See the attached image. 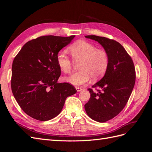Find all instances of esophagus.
<instances>
[{
    "label": "esophagus",
    "instance_id": "34e87169",
    "mask_svg": "<svg viewBox=\"0 0 152 152\" xmlns=\"http://www.w3.org/2000/svg\"><path fill=\"white\" fill-rule=\"evenodd\" d=\"M75 89H76L77 92H80V91H81L82 90V88H80V87H76Z\"/></svg>",
    "mask_w": 152,
    "mask_h": 152
}]
</instances>
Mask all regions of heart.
<instances>
[{
  "instance_id": "obj_1",
  "label": "heart",
  "mask_w": 152,
  "mask_h": 152,
  "mask_svg": "<svg viewBox=\"0 0 152 152\" xmlns=\"http://www.w3.org/2000/svg\"><path fill=\"white\" fill-rule=\"evenodd\" d=\"M69 52L75 62H80V71L72 73L64 80L73 86L83 85L89 80L102 77L107 70L109 57L107 52L85 40H79L68 48ZM57 63L60 70L65 73H70L73 63L66 54L60 51L57 55Z\"/></svg>"
}]
</instances>
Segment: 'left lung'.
<instances>
[{
    "label": "left lung",
    "instance_id": "left-lung-1",
    "mask_svg": "<svg viewBox=\"0 0 152 152\" xmlns=\"http://www.w3.org/2000/svg\"><path fill=\"white\" fill-rule=\"evenodd\" d=\"M97 41L104 48L109 57L104 77L89 88L91 97L85 105L87 115L99 122L114 118L125 107L135 84L136 71L131 57L117 41L104 37L86 35Z\"/></svg>",
    "mask_w": 152,
    "mask_h": 152
}]
</instances>
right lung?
Wrapping results in <instances>:
<instances>
[{
	"instance_id": "right-lung-1",
	"label": "right lung",
	"mask_w": 152,
	"mask_h": 152,
	"mask_svg": "<svg viewBox=\"0 0 152 152\" xmlns=\"http://www.w3.org/2000/svg\"><path fill=\"white\" fill-rule=\"evenodd\" d=\"M75 35L40 36L27 42L14 59L11 89L23 112L40 121L61 112L67 97L76 93L72 84L57 83L61 70L57 55Z\"/></svg>"
}]
</instances>
